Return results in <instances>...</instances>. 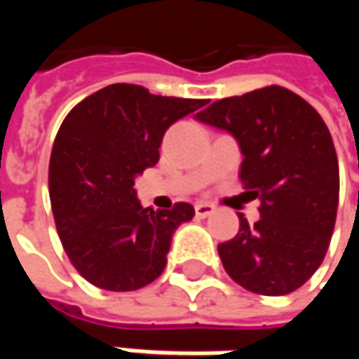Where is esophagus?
Instances as JSON below:
<instances>
[{
  "mask_svg": "<svg viewBox=\"0 0 359 359\" xmlns=\"http://www.w3.org/2000/svg\"><path fill=\"white\" fill-rule=\"evenodd\" d=\"M214 212L215 205L214 203H210V201H198V203H196V215H198V217H210Z\"/></svg>",
  "mask_w": 359,
  "mask_h": 359,
  "instance_id": "34e87169",
  "label": "esophagus"
}]
</instances>
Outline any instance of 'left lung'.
Segmentation results:
<instances>
[{"mask_svg":"<svg viewBox=\"0 0 359 359\" xmlns=\"http://www.w3.org/2000/svg\"><path fill=\"white\" fill-rule=\"evenodd\" d=\"M196 118L240 145V177L259 198L254 226L217 245L228 276L262 296H285L322 266L336 224L338 156L320 114L294 91L269 86L214 102Z\"/></svg>","mask_w":359,"mask_h":359,"instance_id":"obj_1","label":"left lung"}]
</instances>
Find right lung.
I'll return each instance as SVG.
<instances>
[{
	"instance_id": "add662e5",
	"label": "right lung",
	"mask_w": 359,
	"mask_h": 359,
	"mask_svg": "<svg viewBox=\"0 0 359 359\" xmlns=\"http://www.w3.org/2000/svg\"><path fill=\"white\" fill-rule=\"evenodd\" d=\"M205 104L114 83L63 119L49 159V200L63 250L90 283L133 292L161 276L173 231L196 212L186 201L144 208L135 177L158 163L168 128Z\"/></svg>"
}]
</instances>
